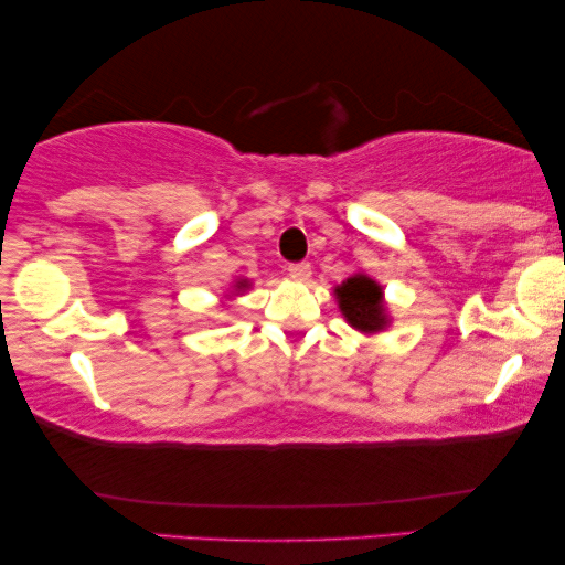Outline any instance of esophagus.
Masks as SVG:
<instances>
[{
    "label": "esophagus",
    "mask_w": 565,
    "mask_h": 565,
    "mask_svg": "<svg viewBox=\"0 0 565 565\" xmlns=\"http://www.w3.org/2000/svg\"><path fill=\"white\" fill-rule=\"evenodd\" d=\"M288 275L292 280L306 282L308 277H311V265H308V262H296V265H288Z\"/></svg>",
    "instance_id": "34e87169"
}]
</instances>
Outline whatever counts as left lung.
<instances>
[{"instance_id":"obj_1","label":"left lung","mask_w":565,"mask_h":565,"mask_svg":"<svg viewBox=\"0 0 565 565\" xmlns=\"http://www.w3.org/2000/svg\"><path fill=\"white\" fill-rule=\"evenodd\" d=\"M381 296V285L365 275H354L337 288L339 308H342L347 321L360 331H381L385 327Z\"/></svg>"}]
</instances>
